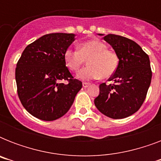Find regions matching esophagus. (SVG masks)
<instances>
[{
  "label": "esophagus",
  "instance_id": "obj_1",
  "mask_svg": "<svg viewBox=\"0 0 161 161\" xmlns=\"http://www.w3.org/2000/svg\"><path fill=\"white\" fill-rule=\"evenodd\" d=\"M89 85H90V84H89V83H86V82H83V88H88V87Z\"/></svg>",
  "mask_w": 161,
  "mask_h": 161
}]
</instances>
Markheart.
Returning a JSON list of instances; mask_svg holds the SVG:
<instances>
[{"instance_id":"heart-1","label":"heart","mask_w":161,"mask_h":161,"mask_svg":"<svg viewBox=\"0 0 161 161\" xmlns=\"http://www.w3.org/2000/svg\"><path fill=\"white\" fill-rule=\"evenodd\" d=\"M87 60L88 66L79 71L78 77L83 80L108 78L116 72L119 57L104 42L98 39L84 42L78 50L68 48L64 53V62L68 69L77 72Z\"/></svg>"}]
</instances>
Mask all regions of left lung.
Here are the masks:
<instances>
[{"instance_id": "1", "label": "left lung", "mask_w": 161, "mask_h": 161, "mask_svg": "<svg viewBox=\"0 0 161 161\" xmlns=\"http://www.w3.org/2000/svg\"><path fill=\"white\" fill-rule=\"evenodd\" d=\"M103 39L114 49L119 61L108 79L114 83H101L94 104L104 115L119 119L140 109L146 98L152 71L149 56L136 42L114 34H108Z\"/></svg>"}]
</instances>
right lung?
Listing matches in <instances>:
<instances>
[{
    "instance_id": "1",
    "label": "right lung",
    "mask_w": 161,
    "mask_h": 161,
    "mask_svg": "<svg viewBox=\"0 0 161 161\" xmlns=\"http://www.w3.org/2000/svg\"><path fill=\"white\" fill-rule=\"evenodd\" d=\"M74 36L44 35L26 47L16 63L19 99L26 111L39 119L53 121L63 116L82 88V82L73 78L64 62V53Z\"/></svg>"
}]
</instances>
